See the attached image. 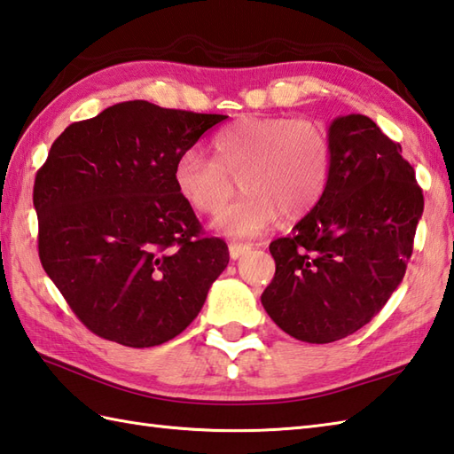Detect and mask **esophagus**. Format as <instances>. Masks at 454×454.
Returning <instances> with one entry per match:
<instances>
[{"instance_id":"34e87169","label":"esophagus","mask_w":454,"mask_h":454,"mask_svg":"<svg viewBox=\"0 0 454 454\" xmlns=\"http://www.w3.org/2000/svg\"><path fill=\"white\" fill-rule=\"evenodd\" d=\"M253 248L251 243H239V240H231L229 243V256L233 258V261H237V258L243 256L245 253H248Z\"/></svg>"}]
</instances>
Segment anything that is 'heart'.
<instances>
[{"label":"heart","mask_w":454,"mask_h":454,"mask_svg":"<svg viewBox=\"0 0 454 454\" xmlns=\"http://www.w3.org/2000/svg\"><path fill=\"white\" fill-rule=\"evenodd\" d=\"M214 156L188 149L174 160L172 180L198 214H214L231 198L235 178L245 196L223 207L214 227L233 237L261 235L282 214L308 215L325 196L331 178V141L308 119L240 117L215 133Z\"/></svg>","instance_id":"1"}]
</instances>
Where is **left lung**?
<instances>
[{
  "mask_svg": "<svg viewBox=\"0 0 454 454\" xmlns=\"http://www.w3.org/2000/svg\"><path fill=\"white\" fill-rule=\"evenodd\" d=\"M325 196L270 243L276 274L261 301L294 339L333 343L364 327L400 286L423 192L400 143L360 114L329 125Z\"/></svg>",
  "mask_w": 454,
  "mask_h": 454,
  "instance_id": "8db88e82",
  "label": "left lung"
}]
</instances>
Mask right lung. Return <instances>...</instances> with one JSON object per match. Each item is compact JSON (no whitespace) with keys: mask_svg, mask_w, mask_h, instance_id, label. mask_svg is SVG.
Wrapping results in <instances>:
<instances>
[{"mask_svg":"<svg viewBox=\"0 0 454 454\" xmlns=\"http://www.w3.org/2000/svg\"><path fill=\"white\" fill-rule=\"evenodd\" d=\"M227 115L123 101L72 123L36 172L39 258L98 337L145 348L198 317L229 264L174 186L178 154Z\"/></svg>","mask_w":454,"mask_h":454,"instance_id":"obj_1","label":"right lung"}]
</instances>
